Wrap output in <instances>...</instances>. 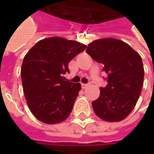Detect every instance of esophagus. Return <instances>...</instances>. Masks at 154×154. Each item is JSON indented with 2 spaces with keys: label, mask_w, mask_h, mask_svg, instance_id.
Instances as JSON below:
<instances>
[{
  "label": "esophagus",
  "mask_w": 154,
  "mask_h": 154,
  "mask_svg": "<svg viewBox=\"0 0 154 154\" xmlns=\"http://www.w3.org/2000/svg\"><path fill=\"white\" fill-rule=\"evenodd\" d=\"M89 86H90V84H81V86L83 89H86V87H88Z\"/></svg>",
  "instance_id": "1"
}]
</instances>
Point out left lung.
I'll return each mask as SVG.
<instances>
[{
    "label": "left lung",
    "instance_id": "1",
    "mask_svg": "<svg viewBox=\"0 0 154 154\" xmlns=\"http://www.w3.org/2000/svg\"><path fill=\"white\" fill-rule=\"evenodd\" d=\"M86 51L103 63V71L108 74L107 86L100 88L99 97L92 103L95 114L107 122L123 120L134 108L143 86L141 57L128 44L115 38L95 40Z\"/></svg>",
    "mask_w": 154,
    "mask_h": 154
}]
</instances>
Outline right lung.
Masks as SVG:
<instances>
[{
  "instance_id": "obj_1",
  "label": "right lung",
  "mask_w": 154,
  "mask_h": 154,
  "mask_svg": "<svg viewBox=\"0 0 154 154\" xmlns=\"http://www.w3.org/2000/svg\"><path fill=\"white\" fill-rule=\"evenodd\" d=\"M86 45L60 37L38 41L24 57L21 80L26 103L34 116L47 124L62 122L70 115L81 89L65 80L68 62Z\"/></svg>"
}]
</instances>
